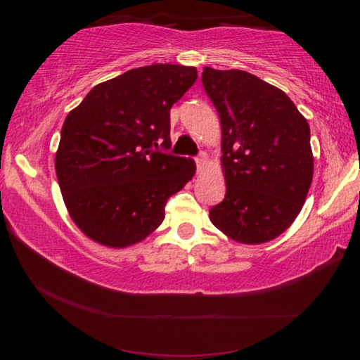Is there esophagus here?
Returning a JSON list of instances; mask_svg holds the SVG:
<instances>
[{
  "mask_svg": "<svg viewBox=\"0 0 360 360\" xmlns=\"http://www.w3.org/2000/svg\"><path fill=\"white\" fill-rule=\"evenodd\" d=\"M195 162H196V167H198V170H201L206 165V162H208V155H206L205 152H201V154L195 159Z\"/></svg>",
  "mask_w": 360,
  "mask_h": 360,
  "instance_id": "34e87169",
  "label": "esophagus"
}]
</instances>
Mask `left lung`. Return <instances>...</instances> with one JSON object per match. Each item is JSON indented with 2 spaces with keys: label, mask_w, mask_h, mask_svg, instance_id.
<instances>
[{
  "label": "left lung",
  "mask_w": 360,
  "mask_h": 360,
  "mask_svg": "<svg viewBox=\"0 0 360 360\" xmlns=\"http://www.w3.org/2000/svg\"><path fill=\"white\" fill-rule=\"evenodd\" d=\"M201 82L221 120L226 180L211 223L240 244L269 243L292 226L311 186L308 121L280 88L249 72L205 67Z\"/></svg>",
  "instance_id": "left-lung-1"
}]
</instances>
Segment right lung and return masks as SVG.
Listing matches in <instances>:
<instances>
[{
    "label": "right lung",
    "instance_id": "add662e5",
    "mask_svg": "<svg viewBox=\"0 0 360 360\" xmlns=\"http://www.w3.org/2000/svg\"><path fill=\"white\" fill-rule=\"evenodd\" d=\"M198 78L195 67L154 63L98 83L62 126L56 154L60 191L73 223L112 249L144 240L165 203L196 165L165 154L170 108Z\"/></svg>",
    "mask_w": 360,
    "mask_h": 360
}]
</instances>
